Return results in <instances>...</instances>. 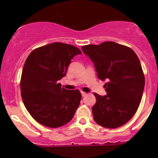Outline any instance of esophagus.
Returning <instances> with one entry per match:
<instances>
[{
  "instance_id": "obj_1",
  "label": "esophagus",
  "mask_w": 158,
  "mask_h": 158,
  "mask_svg": "<svg viewBox=\"0 0 158 158\" xmlns=\"http://www.w3.org/2000/svg\"><path fill=\"white\" fill-rule=\"evenodd\" d=\"M81 96H82V97H85V96H86V93H85V92H83V91H81Z\"/></svg>"
}]
</instances>
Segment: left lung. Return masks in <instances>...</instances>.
I'll use <instances>...</instances> for the list:
<instances>
[{
  "label": "left lung",
  "mask_w": 158,
  "mask_h": 158,
  "mask_svg": "<svg viewBox=\"0 0 158 158\" xmlns=\"http://www.w3.org/2000/svg\"><path fill=\"white\" fill-rule=\"evenodd\" d=\"M81 50L93 61L98 78L107 81L106 96L94 94V120L105 128L122 126L136 113L143 97L145 77L138 57L131 48L114 41L82 46Z\"/></svg>",
  "instance_id": "1"
}]
</instances>
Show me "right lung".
Wrapping results in <instances>:
<instances>
[{
    "mask_svg": "<svg viewBox=\"0 0 158 158\" xmlns=\"http://www.w3.org/2000/svg\"><path fill=\"white\" fill-rule=\"evenodd\" d=\"M80 54L77 47L54 42L35 49L27 57L21 74V97L40 124L59 128L73 117L81 93L61 88L59 81L67 74L71 59Z\"/></svg>",
    "mask_w": 158,
    "mask_h": 158,
    "instance_id": "add662e5",
    "label": "right lung"
}]
</instances>
